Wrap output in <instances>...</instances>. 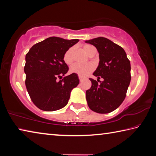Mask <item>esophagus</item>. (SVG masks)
<instances>
[{
  "label": "esophagus",
  "instance_id": "34e87169",
  "mask_svg": "<svg viewBox=\"0 0 156 156\" xmlns=\"http://www.w3.org/2000/svg\"><path fill=\"white\" fill-rule=\"evenodd\" d=\"M78 78H79V80H80V82L83 81V78L82 77V76H78Z\"/></svg>",
  "mask_w": 156,
  "mask_h": 156
}]
</instances>
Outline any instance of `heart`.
Here are the masks:
<instances>
[{
	"mask_svg": "<svg viewBox=\"0 0 156 156\" xmlns=\"http://www.w3.org/2000/svg\"><path fill=\"white\" fill-rule=\"evenodd\" d=\"M94 48L93 46L89 45V44H85L83 46L84 51L87 54H89V53L91 51V49ZM73 47H70L67 51L65 52L63 55V60L67 65L72 64L73 62ZM94 65L92 63H87L85 65H80L78 63H75L73 64L70 68V72L77 74L79 76H87L89 73H90L91 72H93L94 69Z\"/></svg>",
	"mask_w": 156,
	"mask_h": 156,
	"instance_id": "b5f03b06",
	"label": "heart"
}]
</instances>
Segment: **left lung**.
I'll list each match as a JSON object with an SVG mask.
<instances>
[{"label":"left lung","instance_id":"1","mask_svg":"<svg viewBox=\"0 0 156 156\" xmlns=\"http://www.w3.org/2000/svg\"><path fill=\"white\" fill-rule=\"evenodd\" d=\"M85 43L93 44L99 53V65L93 75L103 81L89 78L91 88L86 91L89 107L98 113L113 112L124 101L131 81V64L122 47L104 37Z\"/></svg>","mask_w":156,"mask_h":156}]
</instances>
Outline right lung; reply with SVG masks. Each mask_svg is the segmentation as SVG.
<instances>
[{"label":"right lung","instance_id":"obj_1","mask_svg":"<svg viewBox=\"0 0 156 156\" xmlns=\"http://www.w3.org/2000/svg\"><path fill=\"white\" fill-rule=\"evenodd\" d=\"M78 39L66 40L49 37L31 47L25 56V85L34 104L46 112L62 109L68 103L70 94L79 84L77 74L65 76L69 67L63 55Z\"/></svg>","mask_w":156,"mask_h":156}]
</instances>
